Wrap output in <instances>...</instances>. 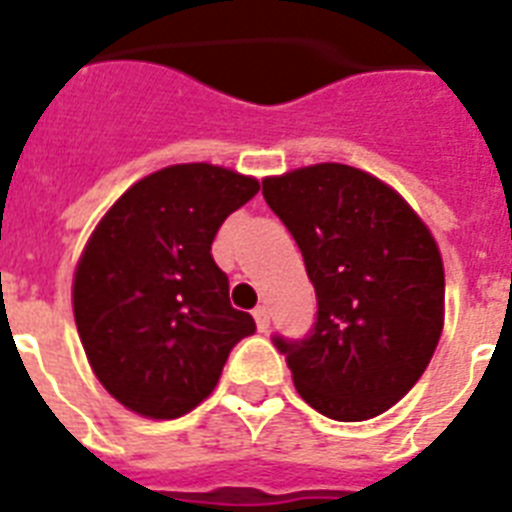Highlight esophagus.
<instances>
[{"label": "esophagus", "instance_id": "esophagus-1", "mask_svg": "<svg viewBox=\"0 0 512 512\" xmlns=\"http://www.w3.org/2000/svg\"><path fill=\"white\" fill-rule=\"evenodd\" d=\"M252 316H255V324L260 332H265V329L271 327V313H268V308H265V305H257L255 311H252Z\"/></svg>", "mask_w": 512, "mask_h": 512}]
</instances>
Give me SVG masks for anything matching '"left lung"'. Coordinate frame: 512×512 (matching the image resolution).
<instances>
[{"mask_svg": "<svg viewBox=\"0 0 512 512\" xmlns=\"http://www.w3.org/2000/svg\"><path fill=\"white\" fill-rule=\"evenodd\" d=\"M268 207L303 252L316 324L273 337L297 393L324 417L372 420L422 377L444 327V263L417 212L348 164L265 177Z\"/></svg>", "mask_w": 512, "mask_h": 512, "instance_id": "obj_1", "label": "left lung"}]
</instances>
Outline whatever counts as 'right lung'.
Listing matches in <instances>:
<instances>
[{
  "label": "right lung",
  "mask_w": 512,
  "mask_h": 512,
  "mask_svg": "<svg viewBox=\"0 0 512 512\" xmlns=\"http://www.w3.org/2000/svg\"><path fill=\"white\" fill-rule=\"evenodd\" d=\"M260 183L215 164H172L108 209L74 273V319L103 388L132 412L175 420L215 390L255 319L212 260L225 217Z\"/></svg>",
  "instance_id": "add662e5"
}]
</instances>
